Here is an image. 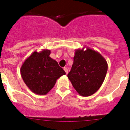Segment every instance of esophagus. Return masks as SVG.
<instances>
[{"label":"esophagus","mask_w":130,"mask_h":130,"mask_svg":"<svg viewBox=\"0 0 130 130\" xmlns=\"http://www.w3.org/2000/svg\"><path fill=\"white\" fill-rule=\"evenodd\" d=\"M64 70L65 71V72H66V74H68V68L64 67Z\"/></svg>","instance_id":"obj_1"}]
</instances>
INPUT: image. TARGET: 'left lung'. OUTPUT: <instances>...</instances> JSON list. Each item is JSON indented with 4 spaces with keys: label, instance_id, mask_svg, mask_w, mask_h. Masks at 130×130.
<instances>
[{
    "label": "left lung",
    "instance_id": "obj_1",
    "mask_svg": "<svg viewBox=\"0 0 130 130\" xmlns=\"http://www.w3.org/2000/svg\"><path fill=\"white\" fill-rule=\"evenodd\" d=\"M106 60L99 52L85 47L75 51L68 77L81 96H90L99 90L107 72Z\"/></svg>",
    "mask_w": 130,
    "mask_h": 130
}]
</instances>
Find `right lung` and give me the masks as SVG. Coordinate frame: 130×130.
Returning <instances> with one entry per match:
<instances>
[{
    "label": "right lung",
    "instance_id": "obj_1",
    "mask_svg": "<svg viewBox=\"0 0 130 130\" xmlns=\"http://www.w3.org/2000/svg\"><path fill=\"white\" fill-rule=\"evenodd\" d=\"M51 50L35 51L25 59L21 67L22 79L31 91L45 95L53 88L57 80L66 73L55 60L50 57Z\"/></svg>",
    "mask_w": 130,
    "mask_h": 130
}]
</instances>
